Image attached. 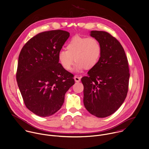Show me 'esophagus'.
<instances>
[{
  "instance_id": "1",
  "label": "esophagus",
  "mask_w": 149,
  "mask_h": 149,
  "mask_svg": "<svg viewBox=\"0 0 149 149\" xmlns=\"http://www.w3.org/2000/svg\"><path fill=\"white\" fill-rule=\"evenodd\" d=\"M74 80L76 82H79L81 81V78H80V77H78L77 76H75L74 77Z\"/></svg>"
}]
</instances>
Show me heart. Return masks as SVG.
I'll return each mask as SVG.
<instances>
[{"instance_id": "b5f03b06", "label": "heart", "mask_w": 149, "mask_h": 149, "mask_svg": "<svg viewBox=\"0 0 149 149\" xmlns=\"http://www.w3.org/2000/svg\"><path fill=\"white\" fill-rule=\"evenodd\" d=\"M101 53V45L97 39L75 35L67 43L66 50L59 52L58 58L61 66L67 71L71 69L75 61V70L81 72L84 68L90 70L95 66Z\"/></svg>"}]
</instances>
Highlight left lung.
<instances>
[{"label": "left lung", "mask_w": 149, "mask_h": 149, "mask_svg": "<svg viewBox=\"0 0 149 149\" xmlns=\"http://www.w3.org/2000/svg\"><path fill=\"white\" fill-rule=\"evenodd\" d=\"M90 35L99 41L102 53L98 64L81 79L83 103L90 114L104 118L114 113L127 96L128 61L121 44L110 33L91 31Z\"/></svg>", "instance_id": "obj_1"}]
</instances>
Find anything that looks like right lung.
<instances>
[{"label": "right lung", "instance_id": "1", "mask_svg": "<svg viewBox=\"0 0 149 149\" xmlns=\"http://www.w3.org/2000/svg\"><path fill=\"white\" fill-rule=\"evenodd\" d=\"M69 36L61 30L39 33L20 52L17 85L26 107L37 116L46 117L57 112L75 83L73 74L63 68L58 58Z\"/></svg>", "mask_w": 149, "mask_h": 149}]
</instances>
